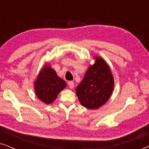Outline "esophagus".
Listing matches in <instances>:
<instances>
[{"label":"esophagus","mask_w":149,"mask_h":149,"mask_svg":"<svg viewBox=\"0 0 149 149\" xmlns=\"http://www.w3.org/2000/svg\"><path fill=\"white\" fill-rule=\"evenodd\" d=\"M68 86H69V87H70V89H72L73 87H74V82H72V81H68Z\"/></svg>","instance_id":"esophagus-1"}]
</instances>
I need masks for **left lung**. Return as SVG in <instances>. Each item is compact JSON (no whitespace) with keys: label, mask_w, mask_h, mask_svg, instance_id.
I'll list each match as a JSON object with an SVG mask.
<instances>
[{"label":"left lung","mask_w":149,"mask_h":149,"mask_svg":"<svg viewBox=\"0 0 149 149\" xmlns=\"http://www.w3.org/2000/svg\"><path fill=\"white\" fill-rule=\"evenodd\" d=\"M95 62L87 69L75 91L81 104L96 109L109 100L114 89V78L110 67L102 58L93 57Z\"/></svg>","instance_id":"obj_1"}]
</instances>
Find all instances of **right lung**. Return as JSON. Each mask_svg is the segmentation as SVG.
Wrapping results in <instances>:
<instances>
[{"label": "right lung", "mask_w": 149, "mask_h": 149, "mask_svg": "<svg viewBox=\"0 0 149 149\" xmlns=\"http://www.w3.org/2000/svg\"><path fill=\"white\" fill-rule=\"evenodd\" d=\"M66 87V81L59 77L56 70L47 63L38 72L34 82L36 96L46 104L54 102L60 91Z\"/></svg>", "instance_id": "1"}]
</instances>
